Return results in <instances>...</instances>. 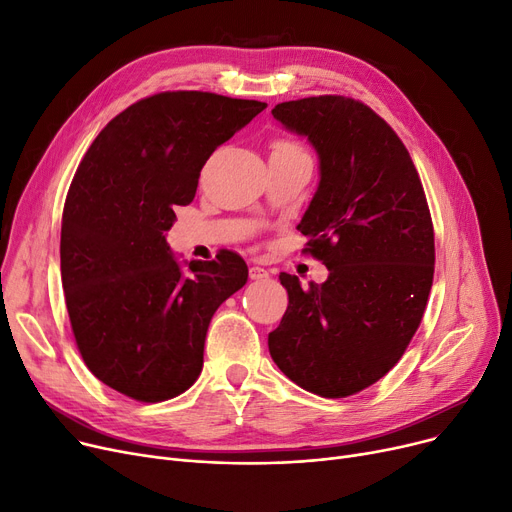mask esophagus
<instances>
[{
    "label": "esophagus",
    "mask_w": 512,
    "mask_h": 512,
    "mask_svg": "<svg viewBox=\"0 0 512 512\" xmlns=\"http://www.w3.org/2000/svg\"><path fill=\"white\" fill-rule=\"evenodd\" d=\"M249 278H251V280H267V278H270V274H267V272L263 270V267L253 265L251 270H249Z\"/></svg>",
    "instance_id": "34e87169"
}]
</instances>
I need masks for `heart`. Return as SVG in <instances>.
I'll return each instance as SVG.
<instances>
[{"instance_id": "b5f03b06", "label": "heart", "mask_w": 512, "mask_h": 512, "mask_svg": "<svg viewBox=\"0 0 512 512\" xmlns=\"http://www.w3.org/2000/svg\"><path fill=\"white\" fill-rule=\"evenodd\" d=\"M276 145H286V147H297V145H292V143H288V141H280V143H276Z\"/></svg>"}]
</instances>
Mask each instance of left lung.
I'll use <instances>...</instances> for the list:
<instances>
[{"label":"left lung","mask_w":512,"mask_h":512,"mask_svg":"<svg viewBox=\"0 0 512 512\" xmlns=\"http://www.w3.org/2000/svg\"><path fill=\"white\" fill-rule=\"evenodd\" d=\"M272 114L317 153L319 184L297 228L330 276L303 288L280 274L288 309L267 346L294 384L344 398L384 378L421 324L436 261L432 215L407 147L361 101L307 97Z\"/></svg>","instance_id":"obj_1"}]
</instances>
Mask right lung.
Segmentation results:
<instances>
[{"mask_svg":"<svg viewBox=\"0 0 512 512\" xmlns=\"http://www.w3.org/2000/svg\"><path fill=\"white\" fill-rule=\"evenodd\" d=\"M265 107L157 93L118 114L80 161L62 215V286L78 351L105 386L161 402L199 378L209 321L249 270L232 251L180 263L166 232L209 155Z\"/></svg>","mask_w":512,"mask_h":512,"instance_id":"add662e5","label":"right lung"}]
</instances>
